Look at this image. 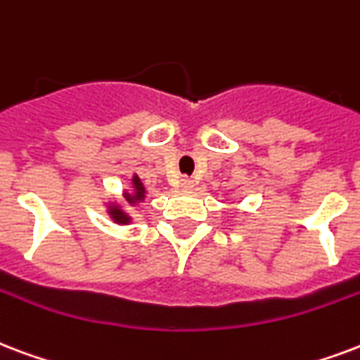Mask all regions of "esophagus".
Here are the masks:
<instances>
[{"instance_id": "obj_1", "label": "esophagus", "mask_w": 360, "mask_h": 360, "mask_svg": "<svg viewBox=\"0 0 360 360\" xmlns=\"http://www.w3.org/2000/svg\"><path fill=\"white\" fill-rule=\"evenodd\" d=\"M181 186H183V188H192V186H194V181L188 179V177H183V179H181Z\"/></svg>"}]
</instances>
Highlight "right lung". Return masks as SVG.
<instances>
[{
	"label": "right lung",
	"mask_w": 360,
	"mask_h": 360,
	"mask_svg": "<svg viewBox=\"0 0 360 360\" xmlns=\"http://www.w3.org/2000/svg\"><path fill=\"white\" fill-rule=\"evenodd\" d=\"M131 183H134V192H131V194L130 192H126L124 198L128 200L130 204H136V202H139V200L145 198V186H143V183L139 181V177H137V175L134 177V181H131ZM109 213H111V217H113L115 221L120 224H124L130 221V217L126 215L122 210H119V207H111V211H109Z\"/></svg>",
	"instance_id": "1"
}]
</instances>
